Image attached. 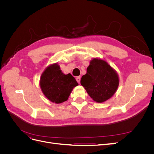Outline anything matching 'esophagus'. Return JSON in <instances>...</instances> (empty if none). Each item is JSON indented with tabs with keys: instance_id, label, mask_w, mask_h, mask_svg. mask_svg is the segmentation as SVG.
<instances>
[{
	"instance_id": "esophagus-1",
	"label": "esophagus",
	"mask_w": 154,
	"mask_h": 154,
	"mask_svg": "<svg viewBox=\"0 0 154 154\" xmlns=\"http://www.w3.org/2000/svg\"><path fill=\"white\" fill-rule=\"evenodd\" d=\"M76 81L78 82V83H80V80H81V77L80 76H77L76 78Z\"/></svg>"
}]
</instances>
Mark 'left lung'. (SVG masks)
<instances>
[{
  "instance_id": "8db88e82",
  "label": "left lung",
  "mask_w": 154,
  "mask_h": 154,
  "mask_svg": "<svg viewBox=\"0 0 154 154\" xmlns=\"http://www.w3.org/2000/svg\"><path fill=\"white\" fill-rule=\"evenodd\" d=\"M80 83L93 100L103 103L115 94L119 80L117 72L108 63L101 58H94Z\"/></svg>"
}]
</instances>
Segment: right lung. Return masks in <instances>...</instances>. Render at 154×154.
<instances>
[{
    "mask_svg": "<svg viewBox=\"0 0 154 154\" xmlns=\"http://www.w3.org/2000/svg\"><path fill=\"white\" fill-rule=\"evenodd\" d=\"M77 85L75 78L70 73H63L57 63L46 67L40 79L43 94L49 101L57 104L67 101L73 88Z\"/></svg>",
    "mask_w": 154,
    "mask_h": 154,
    "instance_id": "obj_1",
    "label": "right lung"
}]
</instances>
